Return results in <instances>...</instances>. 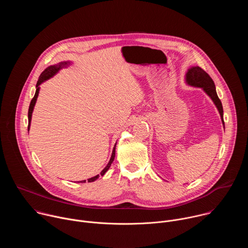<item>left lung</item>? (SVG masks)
<instances>
[{"label":"left lung","mask_w":248,"mask_h":248,"mask_svg":"<svg viewBox=\"0 0 248 248\" xmlns=\"http://www.w3.org/2000/svg\"><path fill=\"white\" fill-rule=\"evenodd\" d=\"M186 83L189 86L192 87H197V88H201L210 98L211 100L213 101V103L215 104L216 108L218 109V112L220 114L221 120L223 124H224V111H223V106L221 103V100L219 99L217 92H216V87H215V83L209 75L204 72V70L197 66H190L187 68L186 73Z\"/></svg>","instance_id":"obj_1"}]
</instances>
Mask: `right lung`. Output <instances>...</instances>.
Masks as SVG:
<instances>
[{
  "mask_svg": "<svg viewBox=\"0 0 248 248\" xmlns=\"http://www.w3.org/2000/svg\"><path fill=\"white\" fill-rule=\"evenodd\" d=\"M70 64H73V62H70V61L60 62H59V63H57V64L49 65V66L44 70V72L40 75L39 79H38V81H37V83H36V91H35V95H34L33 99H32V100H31V102H30L29 109H28V130H29V128H30L31 118H32V113H33V110H34V106H35V104H36V101H37V98H38V95H39L40 85H41L43 82H45L46 80H48V79L52 78L54 76H56L62 68L67 67V66H69ZM116 145H117V142H116V144H115V146H114V148H113L112 156H111V159H110L109 163L107 164V166H106V167L102 170V171L100 172V174H101V175H104V174L106 173V171H107V170L110 169V167H111V165H112V163H113V161H114V159H115V154H116ZM99 176H100V175H99V174H97V175L93 176V178L88 179L87 181H88V183H92V182L96 181V180L99 178ZM79 183H82V184H83V183H86V181L84 180V181H81V182H79Z\"/></svg>",
  "mask_w": 248,
  "mask_h": 248,
  "instance_id": "add662e5",
  "label": "right lung"
}]
</instances>
